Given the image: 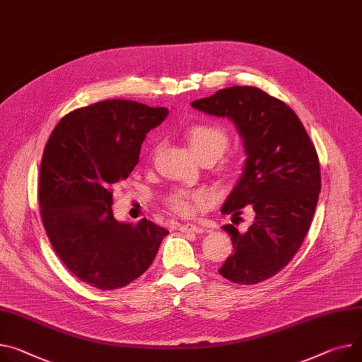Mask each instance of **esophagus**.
I'll list each match as a JSON object with an SVG mask.
<instances>
[{"mask_svg": "<svg viewBox=\"0 0 362 362\" xmlns=\"http://www.w3.org/2000/svg\"><path fill=\"white\" fill-rule=\"evenodd\" d=\"M178 230L184 232V233H203V232H206V229H203L200 226H196V225H191V223L181 225Z\"/></svg>", "mask_w": 362, "mask_h": 362, "instance_id": "1", "label": "esophagus"}]
</instances>
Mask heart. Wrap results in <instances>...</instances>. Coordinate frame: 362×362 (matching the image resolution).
I'll use <instances>...</instances> for the list:
<instances>
[{
	"mask_svg": "<svg viewBox=\"0 0 362 362\" xmlns=\"http://www.w3.org/2000/svg\"><path fill=\"white\" fill-rule=\"evenodd\" d=\"M184 137L199 160L211 158L217 160L229 146L226 129L216 123H196L185 129ZM214 196L209 188L180 189L168 197L170 207L180 216H192L209 207Z\"/></svg>",
	"mask_w": 362,
	"mask_h": 362,
	"instance_id": "heart-1",
	"label": "heart"
}]
</instances>
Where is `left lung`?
Wrapping results in <instances>:
<instances>
[{"mask_svg": "<svg viewBox=\"0 0 362 362\" xmlns=\"http://www.w3.org/2000/svg\"><path fill=\"white\" fill-rule=\"evenodd\" d=\"M191 105L228 117L245 149L240 178L221 207L223 214L252 213L245 232L225 225L233 254L218 269L235 284H258L280 272L309 232L320 192L316 149L294 111L255 87L218 90Z\"/></svg>", "mask_w": 362, "mask_h": 362, "instance_id": "8db88e82", "label": "left lung"}]
</instances>
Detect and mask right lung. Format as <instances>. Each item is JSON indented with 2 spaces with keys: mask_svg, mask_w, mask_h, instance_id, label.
Segmentation results:
<instances>
[{
  "mask_svg": "<svg viewBox=\"0 0 362 362\" xmlns=\"http://www.w3.org/2000/svg\"><path fill=\"white\" fill-rule=\"evenodd\" d=\"M168 108L105 100L76 108L53 129L43 151L39 204L45 230L65 267L98 290L141 276L170 232L142 218L113 216V188L139 162L142 144Z\"/></svg>",
  "mask_w": 362,
  "mask_h": 362,
  "instance_id": "right-lung-1",
  "label": "right lung"
}]
</instances>
